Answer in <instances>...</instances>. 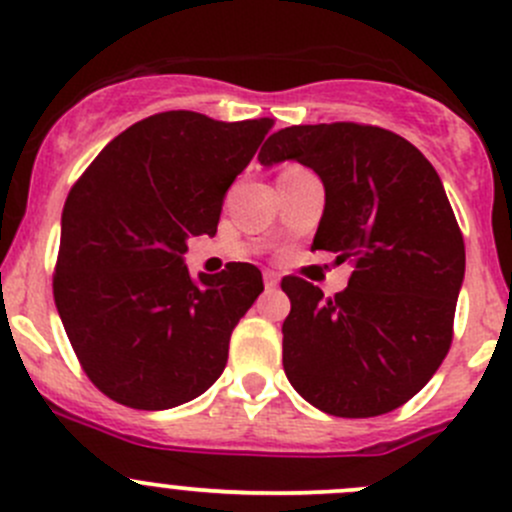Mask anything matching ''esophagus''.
<instances>
[{
  "label": "esophagus",
  "instance_id": "1",
  "mask_svg": "<svg viewBox=\"0 0 512 512\" xmlns=\"http://www.w3.org/2000/svg\"><path fill=\"white\" fill-rule=\"evenodd\" d=\"M280 285V275H277L275 270H265V287L272 289Z\"/></svg>",
  "mask_w": 512,
  "mask_h": 512
}]
</instances>
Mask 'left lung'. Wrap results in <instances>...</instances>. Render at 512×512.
Instances as JSON below:
<instances>
[{"instance_id": "8db88e82", "label": "left lung", "mask_w": 512, "mask_h": 512, "mask_svg": "<svg viewBox=\"0 0 512 512\" xmlns=\"http://www.w3.org/2000/svg\"><path fill=\"white\" fill-rule=\"evenodd\" d=\"M257 160H297L322 178L312 250L354 265L332 299L302 277L282 280L292 302L282 324L289 384L332 416L399 409L446 359L466 275L441 178L406 138L359 123L282 128Z\"/></svg>"}]
</instances>
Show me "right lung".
Instances as JSON below:
<instances>
[{
	"instance_id": "obj_1",
	"label": "right lung",
	"mask_w": 512,
	"mask_h": 512,
	"mask_svg": "<svg viewBox=\"0 0 512 512\" xmlns=\"http://www.w3.org/2000/svg\"><path fill=\"white\" fill-rule=\"evenodd\" d=\"M272 118L165 111L113 138L61 213L54 302L81 366L141 411L193 401L218 381L235 324L262 292L255 265L193 277L188 237L215 235L232 180Z\"/></svg>"
}]
</instances>
